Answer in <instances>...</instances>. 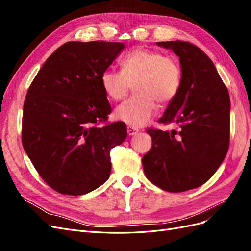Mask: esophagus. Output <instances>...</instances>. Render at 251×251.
Instances as JSON below:
<instances>
[{
    "label": "esophagus",
    "instance_id": "34e87169",
    "mask_svg": "<svg viewBox=\"0 0 251 251\" xmlns=\"http://www.w3.org/2000/svg\"><path fill=\"white\" fill-rule=\"evenodd\" d=\"M138 132H139L138 128L133 127V126H127V135H128V136H133V135H135L136 133H138Z\"/></svg>",
    "mask_w": 251,
    "mask_h": 251
}]
</instances>
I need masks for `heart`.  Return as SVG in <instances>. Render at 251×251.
<instances>
[{
  "instance_id": "heart-1",
  "label": "heart",
  "mask_w": 251,
  "mask_h": 251,
  "mask_svg": "<svg viewBox=\"0 0 251 251\" xmlns=\"http://www.w3.org/2000/svg\"><path fill=\"white\" fill-rule=\"evenodd\" d=\"M123 71L107 69L101 75L105 94L113 100L125 98L135 85L136 96L118 105L115 116L133 127L146 126L157 102L168 104L179 93L182 69L179 60L156 50L138 48L121 62Z\"/></svg>"
}]
</instances>
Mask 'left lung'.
Returning a JSON list of instances; mask_svg holds the SVG:
<instances>
[{
    "instance_id": "1",
    "label": "left lung",
    "mask_w": 251,
    "mask_h": 251,
    "mask_svg": "<svg viewBox=\"0 0 251 251\" xmlns=\"http://www.w3.org/2000/svg\"><path fill=\"white\" fill-rule=\"evenodd\" d=\"M180 57L182 85L159 123L178 131L149 128L153 143L142 158L146 177L171 193L199 187L223 162L230 138L228 90L211 59L192 43L158 42Z\"/></svg>"
}]
</instances>
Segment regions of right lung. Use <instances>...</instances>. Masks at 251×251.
<instances>
[{
    "mask_svg": "<svg viewBox=\"0 0 251 251\" xmlns=\"http://www.w3.org/2000/svg\"><path fill=\"white\" fill-rule=\"evenodd\" d=\"M124 48L123 43L68 42L48 57L28 89L23 147L42 179L59 194L85 195L110 177V151L126 138V126L107 123L112 108L101 75Z\"/></svg>",
    "mask_w": 251,
    "mask_h": 251,
    "instance_id": "add662e5",
    "label": "right lung"
}]
</instances>
